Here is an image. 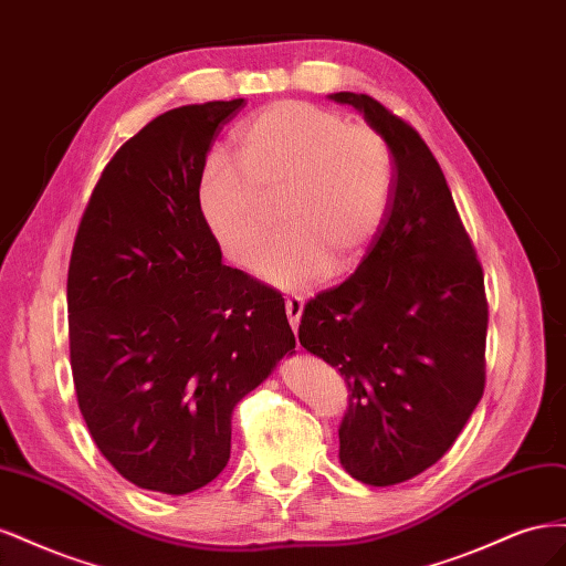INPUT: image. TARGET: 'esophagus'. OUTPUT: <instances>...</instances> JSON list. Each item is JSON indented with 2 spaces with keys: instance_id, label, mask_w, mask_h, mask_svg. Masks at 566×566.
Segmentation results:
<instances>
[{
  "instance_id": "esophagus-1",
  "label": "esophagus",
  "mask_w": 566,
  "mask_h": 566,
  "mask_svg": "<svg viewBox=\"0 0 566 566\" xmlns=\"http://www.w3.org/2000/svg\"><path fill=\"white\" fill-rule=\"evenodd\" d=\"M285 312H287V321L290 325H293V331H297L300 325V318H302V312H304V300L300 295H293L285 300Z\"/></svg>"
}]
</instances>
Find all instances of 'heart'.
<instances>
[{"instance_id":"b5f03b06","label":"heart","mask_w":566,"mask_h":566,"mask_svg":"<svg viewBox=\"0 0 566 566\" xmlns=\"http://www.w3.org/2000/svg\"><path fill=\"white\" fill-rule=\"evenodd\" d=\"M391 188V153L378 129L306 101H279L235 129L233 160H205L198 212L221 254L250 269L276 208L281 238L260 276L300 290L358 266L385 224Z\"/></svg>"}]
</instances>
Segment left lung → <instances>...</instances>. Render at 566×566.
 Wrapping results in <instances>:
<instances>
[{"label":"left lung","instance_id":"8db88e82","mask_svg":"<svg viewBox=\"0 0 566 566\" xmlns=\"http://www.w3.org/2000/svg\"><path fill=\"white\" fill-rule=\"evenodd\" d=\"M394 158L385 224L364 262L306 302L300 345L345 375L339 462L391 486L447 453L484 394V273L420 134L368 94L337 92Z\"/></svg>","mask_w":566,"mask_h":566}]
</instances>
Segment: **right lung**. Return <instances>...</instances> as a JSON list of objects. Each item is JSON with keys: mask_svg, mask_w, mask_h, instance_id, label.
Here are the masks:
<instances>
[{"mask_svg": "<svg viewBox=\"0 0 566 566\" xmlns=\"http://www.w3.org/2000/svg\"><path fill=\"white\" fill-rule=\"evenodd\" d=\"M243 98L167 111L119 146L67 266L82 418L127 482L191 493L227 468L231 416L295 349L281 293L221 262L198 177Z\"/></svg>", "mask_w": 566, "mask_h": 566, "instance_id": "right-lung-1", "label": "right lung"}]
</instances>
